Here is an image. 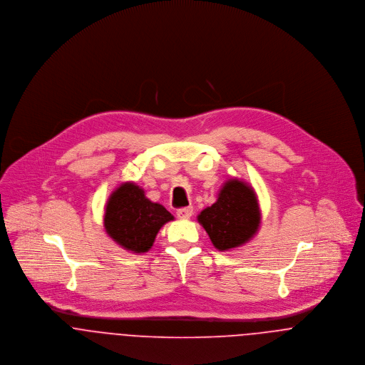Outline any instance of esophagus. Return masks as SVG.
I'll use <instances>...</instances> for the list:
<instances>
[{"instance_id": "obj_1", "label": "esophagus", "mask_w": 365, "mask_h": 365, "mask_svg": "<svg viewBox=\"0 0 365 365\" xmlns=\"http://www.w3.org/2000/svg\"><path fill=\"white\" fill-rule=\"evenodd\" d=\"M176 215H178V218H180V220H189V218L193 215V208H192V207L179 208V210L176 211Z\"/></svg>"}]
</instances>
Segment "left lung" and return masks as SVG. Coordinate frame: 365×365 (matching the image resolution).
<instances>
[{"mask_svg": "<svg viewBox=\"0 0 365 365\" xmlns=\"http://www.w3.org/2000/svg\"><path fill=\"white\" fill-rule=\"evenodd\" d=\"M260 218L255 190L240 179L227 180L217 202L197 215L212 245L222 252L250 241L259 230Z\"/></svg>", "mask_w": 365, "mask_h": 365, "instance_id": "obj_1", "label": "left lung"}]
</instances>
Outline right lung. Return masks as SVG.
<instances>
[{
	"label": "right lung",
	"mask_w": 365,
	"mask_h": 365,
	"mask_svg": "<svg viewBox=\"0 0 365 365\" xmlns=\"http://www.w3.org/2000/svg\"><path fill=\"white\" fill-rule=\"evenodd\" d=\"M172 220L173 215L163 204L151 202L140 186L125 182L106 202L103 222L115 242L133 253H144L154 245L158 231Z\"/></svg>",
	"instance_id": "1"
}]
</instances>
